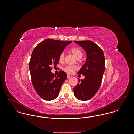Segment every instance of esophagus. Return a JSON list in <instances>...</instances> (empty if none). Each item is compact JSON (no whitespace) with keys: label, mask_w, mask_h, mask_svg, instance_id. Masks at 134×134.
I'll return each mask as SVG.
<instances>
[{"label":"esophagus","mask_w":134,"mask_h":134,"mask_svg":"<svg viewBox=\"0 0 134 134\" xmlns=\"http://www.w3.org/2000/svg\"><path fill=\"white\" fill-rule=\"evenodd\" d=\"M72 76L70 75H67V78H72Z\"/></svg>","instance_id":"obj_1"}]
</instances>
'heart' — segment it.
Returning <instances> with one entry per match:
<instances>
[{
	"mask_svg": "<svg viewBox=\"0 0 134 134\" xmlns=\"http://www.w3.org/2000/svg\"><path fill=\"white\" fill-rule=\"evenodd\" d=\"M73 55L74 56V57L76 58L77 59H81L83 56V52L80 49L78 48H74L70 50ZM64 59V53L62 52L59 57V60L60 62L63 61ZM75 67H72V66H66L63 68V70H64L65 72L68 73H72L75 70Z\"/></svg>",
	"mask_w": 134,
	"mask_h": 134,
	"instance_id": "heart-1",
	"label": "heart"
}]
</instances>
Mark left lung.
<instances>
[{
	"mask_svg": "<svg viewBox=\"0 0 134 134\" xmlns=\"http://www.w3.org/2000/svg\"><path fill=\"white\" fill-rule=\"evenodd\" d=\"M86 53V60L78 71V74L85 76L79 80V83L73 88L77 99L86 101L91 99L99 88L105 70V58L102 49L91 41H77Z\"/></svg>",
	"mask_w": 134,
	"mask_h": 134,
	"instance_id": "left-lung-1",
	"label": "left lung"
}]
</instances>
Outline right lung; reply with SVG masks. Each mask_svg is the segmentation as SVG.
I'll return each instance as SVG.
<instances>
[{
	"label": "right lung",
	"mask_w": 134,
	"mask_h": 134,
	"mask_svg": "<svg viewBox=\"0 0 134 134\" xmlns=\"http://www.w3.org/2000/svg\"><path fill=\"white\" fill-rule=\"evenodd\" d=\"M71 43L46 39L32 51L29 63L32 83L38 96L46 100L50 101L57 97L62 84L67 79V74L63 71L57 75L52 73L51 66H57L60 54Z\"/></svg>",
	"instance_id": "1"
}]
</instances>
